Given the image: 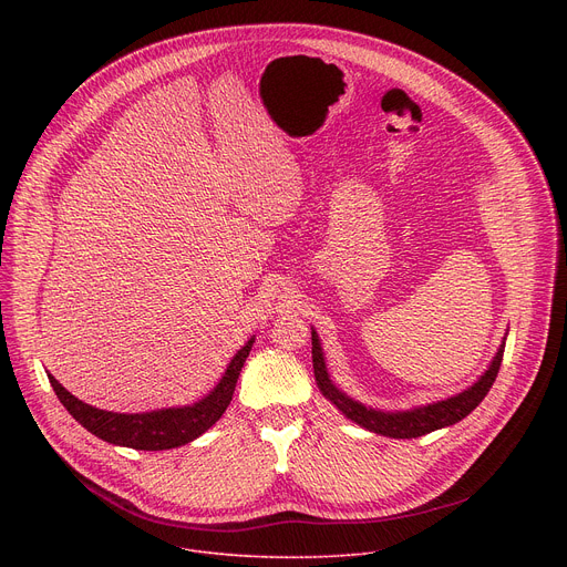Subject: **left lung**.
<instances>
[{
  "instance_id": "obj_1",
  "label": "left lung",
  "mask_w": 567,
  "mask_h": 567,
  "mask_svg": "<svg viewBox=\"0 0 567 567\" xmlns=\"http://www.w3.org/2000/svg\"><path fill=\"white\" fill-rule=\"evenodd\" d=\"M505 341L501 343L496 357L492 359L489 368L484 370L475 383H471L466 390L426 403V406H415L409 411H377L365 406V403L357 401L354 396L346 394L332 379L328 372V363H326V354H322V346L320 339L316 334V330L311 328V361H313V377L318 383V390L322 392V396L330 399L334 406L354 424H359L361 429L377 433V435H385V437H394V440H411V437H422L426 433H433L437 429H446L453 426L457 422H462L477 403L487 396L489 388L494 385L501 363H503V352H505Z\"/></svg>"
}]
</instances>
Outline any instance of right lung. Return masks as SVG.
Returning <instances> with one entry per match:
<instances>
[{
  "instance_id": "right-lung-1",
  "label": "right lung",
  "mask_w": 567,
  "mask_h": 567,
  "mask_svg": "<svg viewBox=\"0 0 567 567\" xmlns=\"http://www.w3.org/2000/svg\"><path fill=\"white\" fill-rule=\"evenodd\" d=\"M254 343L256 337H251L235 352L217 385L199 401L188 403V406L156 409L147 413H114L90 406V403L73 396L53 374L47 372V377L69 415L92 435L101 437L103 442L136 451H168L197 440L224 415L233 399L237 377L241 368H245Z\"/></svg>"
}]
</instances>
